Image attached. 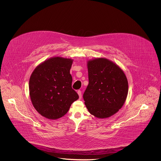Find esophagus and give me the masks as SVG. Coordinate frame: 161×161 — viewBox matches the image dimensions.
Listing matches in <instances>:
<instances>
[{"label":"esophagus","mask_w":161,"mask_h":161,"mask_svg":"<svg viewBox=\"0 0 161 161\" xmlns=\"http://www.w3.org/2000/svg\"><path fill=\"white\" fill-rule=\"evenodd\" d=\"M78 95H79V98H80V99H81V91H78Z\"/></svg>","instance_id":"obj_1"}]
</instances>
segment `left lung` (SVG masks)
<instances>
[{
	"label": "left lung",
	"mask_w": 161,
	"mask_h": 161,
	"mask_svg": "<svg viewBox=\"0 0 161 161\" xmlns=\"http://www.w3.org/2000/svg\"><path fill=\"white\" fill-rule=\"evenodd\" d=\"M89 84L83 94L91 114L106 118L123 107L128 94V81L122 69L107 58L87 61Z\"/></svg>",
	"instance_id": "left-lung-1"
}]
</instances>
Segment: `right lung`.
<instances>
[{
    "label": "right lung",
    "instance_id": "1",
    "mask_svg": "<svg viewBox=\"0 0 161 161\" xmlns=\"http://www.w3.org/2000/svg\"><path fill=\"white\" fill-rule=\"evenodd\" d=\"M72 62L70 58L52 57L40 64L31 74L29 90L32 104L47 119L63 116L79 98L72 88L70 69Z\"/></svg>",
    "mask_w": 161,
    "mask_h": 161
}]
</instances>
